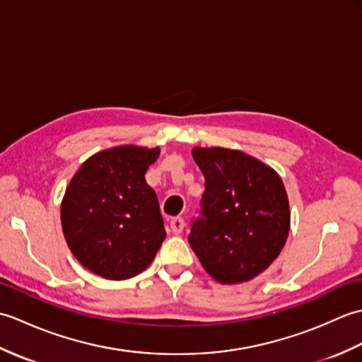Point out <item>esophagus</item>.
I'll return each mask as SVG.
<instances>
[{
    "label": "esophagus",
    "mask_w": 362,
    "mask_h": 362,
    "mask_svg": "<svg viewBox=\"0 0 362 362\" xmlns=\"http://www.w3.org/2000/svg\"><path fill=\"white\" fill-rule=\"evenodd\" d=\"M169 227H171V232L174 235H180L185 228V221H183V218H174L169 222Z\"/></svg>",
    "instance_id": "obj_1"
}]
</instances>
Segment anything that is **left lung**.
I'll return each mask as SVG.
<instances>
[{
  "label": "left lung",
  "instance_id": "8db88e82",
  "mask_svg": "<svg viewBox=\"0 0 362 362\" xmlns=\"http://www.w3.org/2000/svg\"><path fill=\"white\" fill-rule=\"evenodd\" d=\"M205 177L201 218L188 243L222 284L252 280L280 255L291 213L280 175L263 161L226 148H194Z\"/></svg>",
  "mask_w": 362,
  "mask_h": 362
}]
</instances>
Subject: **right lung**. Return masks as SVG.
Returning a JSON list of instances; mask_svg holds the SVG:
<instances>
[{
  "label": "right lung",
  "mask_w": 362,
  "mask_h": 362,
  "mask_svg": "<svg viewBox=\"0 0 362 362\" xmlns=\"http://www.w3.org/2000/svg\"><path fill=\"white\" fill-rule=\"evenodd\" d=\"M160 149L126 144L95 153L68 183L60 221L79 263L107 280L148 267L166 238L158 199L144 174Z\"/></svg>",
  "instance_id": "right-lung-1"
}]
</instances>
